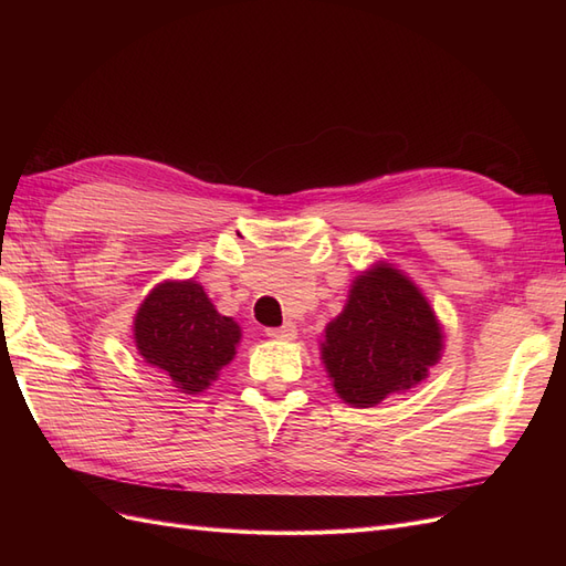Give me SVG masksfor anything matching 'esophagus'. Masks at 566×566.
<instances>
[{"mask_svg": "<svg viewBox=\"0 0 566 566\" xmlns=\"http://www.w3.org/2000/svg\"><path fill=\"white\" fill-rule=\"evenodd\" d=\"M264 333L266 337H273V339H293L297 335V328L295 323H283L281 328H266Z\"/></svg>", "mask_w": 566, "mask_h": 566, "instance_id": "esophagus-1", "label": "esophagus"}]
</instances>
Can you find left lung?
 <instances>
[{
	"mask_svg": "<svg viewBox=\"0 0 566 566\" xmlns=\"http://www.w3.org/2000/svg\"><path fill=\"white\" fill-rule=\"evenodd\" d=\"M441 352V328L420 290L380 264L358 276L349 302L325 328L323 364L352 406H375L420 382Z\"/></svg>",
	"mask_w": 566,
	"mask_h": 566,
	"instance_id": "left-lung-1",
	"label": "left lung"
}]
</instances>
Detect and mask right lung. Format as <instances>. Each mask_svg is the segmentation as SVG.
I'll use <instances>...</instances> for the list:
<instances>
[{
	"mask_svg": "<svg viewBox=\"0 0 566 566\" xmlns=\"http://www.w3.org/2000/svg\"><path fill=\"white\" fill-rule=\"evenodd\" d=\"M134 337L146 364L165 370L181 391L198 394L233 358L241 328L214 310L202 285L184 281L153 290L136 314Z\"/></svg>",
	"mask_w": 566,
	"mask_h": 566,
	"instance_id": "add662e5",
	"label": "right lung"
}]
</instances>
